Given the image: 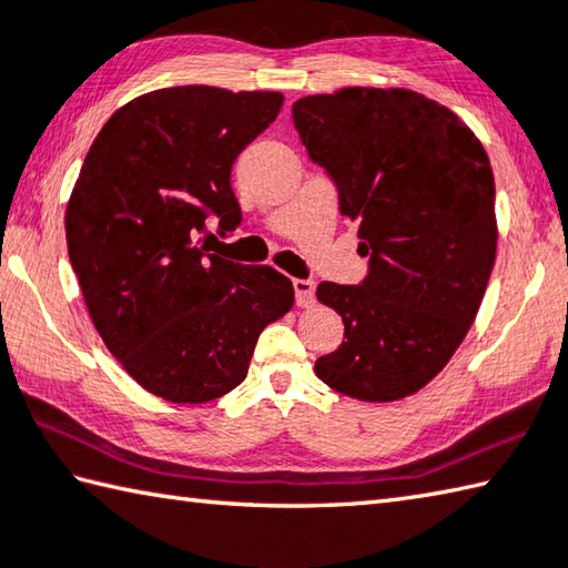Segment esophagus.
<instances>
[{"instance_id": "34e87169", "label": "esophagus", "mask_w": 568, "mask_h": 568, "mask_svg": "<svg viewBox=\"0 0 568 568\" xmlns=\"http://www.w3.org/2000/svg\"><path fill=\"white\" fill-rule=\"evenodd\" d=\"M294 292H296V304L306 308L314 304L316 284L312 280H294Z\"/></svg>"}]
</instances>
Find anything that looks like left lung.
I'll return each instance as SVG.
<instances>
[{
    "mask_svg": "<svg viewBox=\"0 0 568 568\" xmlns=\"http://www.w3.org/2000/svg\"><path fill=\"white\" fill-rule=\"evenodd\" d=\"M292 113L371 256L358 286L316 288L346 326L316 376L363 403L408 398L447 366L483 304L497 254L489 158L450 109L408 89L348 85Z\"/></svg>",
    "mask_w": 568,
    "mask_h": 568,
    "instance_id": "left-lung-1",
    "label": "left lung"
}]
</instances>
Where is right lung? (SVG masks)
Returning a JSON list of instances; mask_svg holds the SVG:
<instances>
[{"label":"right lung","instance_id":"right-lung-1","mask_svg":"<svg viewBox=\"0 0 568 568\" xmlns=\"http://www.w3.org/2000/svg\"><path fill=\"white\" fill-rule=\"evenodd\" d=\"M282 103L280 91H151L105 121L83 160L69 260L105 348L158 398L227 395L247 378L264 326L292 312L282 272L212 254L205 227L210 215L220 234L242 222L232 165Z\"/></svg>","mask_w":568,"mask_h":568}]
</instances>
